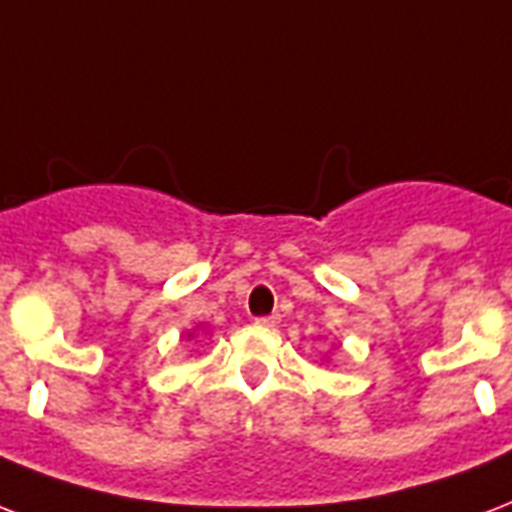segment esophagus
<instances>
[{"label": "esophagus", "instance_id": "esophagus-1", "mask_svg": "<svg viewBox=\"0 0 512 512\" xmlns=\"http://www.w3.org/2000/svg\"><path fill=\"white\" fill-rule=\"evenodd\" d=\"M279 322H282V319H279V314H271V317H257L255 319L257 327H268V330L279 327Z\"/></svg>", "mask_w": 512, "mask_h": 512}]
</instances>
